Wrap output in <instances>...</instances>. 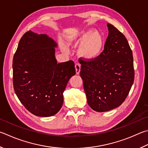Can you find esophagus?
<instances>
[{
	"label": "esophagus",
	"mask_w": 148,
	"mask_h": 148,
	"mask_svg": "<svg viewBox=\"0 0 148 148\" xmlns=\"http://www.w3.org/2000/svg\"><path fill=\"white\" fill-rule=\"evenodd\" d=\"M75 68H76V74H79L80 72V70H81V65L79 63H76V65H75Z\"/></svg>",
	"instance_id": "34e87169"
}]
</instances>
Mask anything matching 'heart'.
Instances as JSON below:
<instances>
[{
  "instance_id": "obj_1",
  "label": "heart",
  "mask_w": 148,
  "mask_h": 148,
  "mask_svg": "<svg viewBox=\"0 0 148 148\" xmlns=\"http://www.w3.org/2000/svg\"><path fill=\"white\" fill-rule=\"evenodd\" d=\"M68 42L72 46L79 45L77 50L78 55L85 60L91 61L97 58L100 55L103 46V39L100 32L92 30L83 31L71 36ZM61 50L65 52L69 48L65 44H60Z\"/></svg>"
}]
</instances>
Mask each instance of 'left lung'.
Returning a JSON list of instances; mask_svg holds the SVG:
<instances>
[{"label": "left lung", "mask_w": 148, "mask_h": 148, "mask_svg": "<svg viewBox=\"0 0 148 148\" xmlns=\"http://www.w3.org/2000/svg\"><path fill=\"white\" fill-rule=\"evenodd\" d=\"M103 52L95 60H79L87 103L96 112L119 107L134 82L132 51L125 37L111 24Z\"/></svg>", "instance_id": "1"}]
</instances>
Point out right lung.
I'll use <instances>...</instances> for the list:
<instances>
[{
    "instance_id": "1",
    "label": "right lung",
    "mask_w": 148,
    "mask_h": 148,
    "mask_svg": "<svg viewBox=\"0 0 148 148\" xmlns=\"http://www.w3.org/2000/svg\"><path fill=\"white\" fill-rule=\"evenodd\" d=\"M57 47V42L47 34L28 31L21 39L13 56L15 92L26 109L37 116L58 113L67 83L76 74L72 61L58 63Z\"/></svg>"
}]
</instances>
